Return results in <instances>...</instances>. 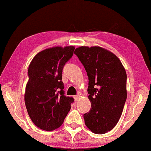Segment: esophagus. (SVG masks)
Masks as SVG:
<instances>
[{
    "instance_id": "34e87169",
    "label": "esophagus",
    "mask_w": 151,
    "mask_h": 151,
    "mask_svg": "<svg viewBox=\"0 0 151 151\" xmlns=\"http://www.w3.org/2000/svg\"><path fill=\"white\" fill-rule=\"evenodd\" d=\"M81 97V94H76V95H75V96H74V99H75V100L76 101H77L78 99H79V98H80Z\"/></svg>"
}]
</instances>
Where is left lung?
Returning <instances> with one entry per match:
<instances>
[{"instance_id": "8db88e82", "label": "left lung", "mask_w": 151, "mask_h": 151, "mask_svg": "<svg viewBox=\"0 0 151 151\" xmlns=\"http://www.w3.org/2000/svg\"><path fill=\"white\" fill-rule=\"evenodd\" d=\"M75 54L88 77V98L91 103L84 114L86 126L102 134L116 126L127 100V74L119 58L99 47H81Z\"/></svg>"}]
</instances>
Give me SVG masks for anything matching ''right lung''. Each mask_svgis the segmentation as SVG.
<instances>
[{
  "instance_id": "add662e5",
  "label": "right lung",
  "mask_w": 151,
  "mask_h": 151,
  "mask_svg": "<svg viewBox=\"0 0 151 151\" xmlns=\"http://www.w3.org/2000/svg\"><path fill=\"white\" fill-rule=\"evenodd\" d=\"M74 50L72 46L47 48L30 63L25 105L33 123L45 131L60 127L74 102L73 97L65 95L62 81L64 66L73 57Z\"/></svg>"
}]
</instances>
